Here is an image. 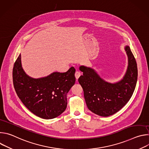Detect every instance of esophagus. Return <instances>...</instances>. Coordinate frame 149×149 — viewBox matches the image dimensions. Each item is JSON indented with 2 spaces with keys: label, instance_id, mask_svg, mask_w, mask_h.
<instances>
[{
  "label": "esophagus",
  "instance_id": "1",
  "mask_svg": "<svg viewBox=\"0 0 149 149\" xmlns=\"http://www.w3.org/2000/svg\"><path fill=\"white\" fill-rule=\"evenodd\" d=\"M81 75V73L79 72V71H76L75 73V78L77 79H78L79 78V77H80Z\"/></svg>",
  "mask_w": 149,
  "mask_h": 149
}]
</instances>
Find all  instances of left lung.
Segmentation results:
<instances>
[{
    "mask_svg": "<svg viewBox=\"0 0 149 149\" xmlns=\"http://www.w3.org/2000/svg\"><path fill=\"white\" fill-rule=\"evenodd\" d=\"M128 56V67L123 79L110 83L101 78L96 71L81 65L83 72L78 78L88 109L94 114L102 117L111 116L128 102L136 88L137 81V66L135 58L129 46L125 47Z\"/></svg>",
    "mask_w": 149,
    "mask_h": 149,
    "instance_id": "obj_1",
    "label": "left lung"
}]
</instances>
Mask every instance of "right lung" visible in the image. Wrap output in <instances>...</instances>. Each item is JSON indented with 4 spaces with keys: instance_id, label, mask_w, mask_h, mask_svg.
<instances>
[{
    "instance_id": "add662e5",
    "label": "right lung",
    "mask_w": 149,
    "mask_h": 149,
    "mask_svg": "<svg viewBox=\"0 0 149 149\" xmlns=\"http://www.w3.org/2000/svg\"><path fill=\"white\" fill-rule=\"evenodd\" d=\"M75 72L72 67L66 72H55L45 77L33 78L24 71L20 54L13 68V86L29 111L42 118L52 119L67 108V95L75 82Z\"/></svg>"
}]
</instances>
